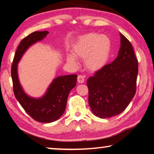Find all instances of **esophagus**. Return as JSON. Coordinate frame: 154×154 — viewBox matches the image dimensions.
Wrapping results in <instances>:
<instances>
[{"instance_id": "1", "label": "esophagus", "mask_w": 154, "mask_h": 154, "mask_svg": "<svg viewBox=\"0 0 154 154\" xmlns=\"http://www.w3.org/2000/svg\"><path fill=\"white\" fill-rule=\"evenodd\" d=\"M77 81L79 83H84V81H85V79H84V77L83 76V75H79V76H78Z\"/></svg>"}]
</instances>
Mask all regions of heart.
Masks as SVG:
<instances>
[{"label": "heart", "instance_id": "obj_1", "mask_svg": "<svg viewBox=\"0 0 154 154\" xmlns=\"http://www.w3.org/2000/svg\"><path fill=\"white\" fill-rule=\"evenodd\" d=\"M112 42L107 35L90 32L80 36L72 47L73 54H68V63L78 67L76 58L84 60L86 69L96 72L103 69L110 59Z\"/></svg>", "mask_w": 154, "mask_h": 154}]
</instances>
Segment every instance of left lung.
<instances>
[{"label":"left lung","instance_id":"obj_1","mask_svg":"<svg viewBox=\"0 0 154 154\" xmlns=\"http://www.w3.org/2000/svg\"><path fill=\"white\" fill-rule=\"evenodd\" d=\"M119 34L118 56L87 81L90 107L102 119L122 112L136 93L138 61L131 43Z\"/></svg>","mask_w":154,"mask_h":154}]
</instances>
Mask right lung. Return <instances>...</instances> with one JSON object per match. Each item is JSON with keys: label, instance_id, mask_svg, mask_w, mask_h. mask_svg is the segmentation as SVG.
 I'll return each instance as SVG.
<instances>
[{"label": "right lung", "instance_id": "add662e5", "mask_svg": "<svg viewBox=\"0 0 154 154\" xmlns=\"http://www.w3.org/2000/svg\"><path fill=\"white\" fill-rule=\"evenodd\" d=\"M48 31L35 32L21 41L11 69L13 91L16 99L29 116L36 121L49 123L57 120L64 112L70 91L76 85V74L59 75L52 80L41 97H35L25 93L18 76V63L29 48L43 40Z\"/></svg>", "mask_w": 154, "mask_h": 154}]
</instances>
